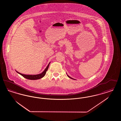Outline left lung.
I'll use <instances>...</instances> for the list:
<instances>
[{"mask_svg": "<svg viewBox=\"0 0 121 121\" xmlns=\"http://www.w3.org/2000/svg\"><path fill=\"white\" fill-rule=\"evenodd\" d=\"M67 76H68V77H69V78H71V79H73V78H71V77H70V76H69V75H67ZM74 80H75V79H74Z\"/></svg>", "mask_w": 121, "mask_h": 121, "instance_id": "1", "label": "left lung"}]
</instances>
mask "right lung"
<instances>
[{
    "instance_id": "add662e5",
    "label": "right lung",
    "mask_w": 121,
    "mask_h": 121,
    "mask_svg": "<svg viewBox=\"0 0 121 121\" xmlns=\"http://www.w3.org/2000/svg\"><path fill=\"white\" fill-rule=\"evenodd\" d=\"M50 63H48V65L47 66V67H46V69H45V70L40 74H37V75H26V74H23L22 73H21L19 72H18L17 71L16 72L19 73V74H20L21 75H22L23 77L24 78H26V79H29V80H37V79H40L41 78H43L45 75L46 74V72L47 71L48 69V67H49V65L50 64Z\"/></svg>"
}]
</instances>
